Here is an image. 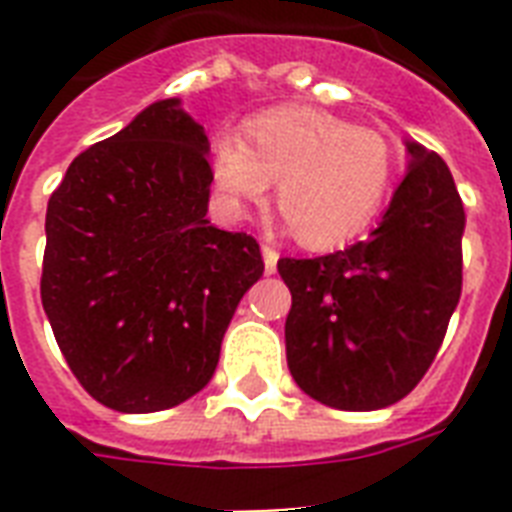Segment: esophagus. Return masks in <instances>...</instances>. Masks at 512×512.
<instances>
[{"label":"esophagus","instance_id":"34e87169","mask_svg":"<svg viewBox=\"0 0 512 512\" xmlns=\"http://www.w3.org/2000/svg\"><path fill=\"white\" fill-rule=\"evenodd\" d=\"M263 260H265V271L268 273L276 271V263H279V249L273 247L271 241H263Z\"/></svg>","mask_w":512,"mask_h":512}]
</instances>
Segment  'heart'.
Listing matches in <instances>:
<instances>
[{
  "label": "heart",
  "instance_id": "b5f03b06",
  "mask_svg": "<svg viewBox=\"0 0 512 512\" xmlns=\"http://www.w3.org/2000/svg\"><path fill=\"white\" fill-rule=\"evenodd\" d=\"M249 140L223 132L212 146V175L225 209L241 215L276 185L281 212L308 247L358 233L393 185V148L380 132L319 108H273L249 124Z\"/></svg>",
  "mask_w": 512,
  "mask_h": 512
}]
</instances>
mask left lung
I'll return each instance as SVG.
<instances>
[{"mask_svg":"<svg viewBox=\"0 0 512 512\" xmlns=\"http://www.w3.org/2000/svg\"><path fill=\"white\" fill-rule=\"evenodd\" d=\"M409 172L364 241L281 257L292 292L287 364L321 404L372 412L409 396L433 364L462 292L465 209L446 162L417 143Z\"/></svg>","mask_w":512,"mask_h":512,"instance_id":"1","label":"left lung"}]
</instances>
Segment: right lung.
Instances as JSON below:
<instances>
[{"mask_svg": "<svg viewBox=\"0 0 512 512\" xmlns=\"http://www.w3.org/2000/svg\"><path fill=\"white\" fill-rule=\"evenodd\" d=\"M204 127L159 100L79 154L47 204L42 305L95 401L162 412L215 374L260 244L209 223Z\"/></svg>", "mask_w": 512, "mask_h": 512, "instance_id": "add662e5", "label": "right lung"}]
</instances>
